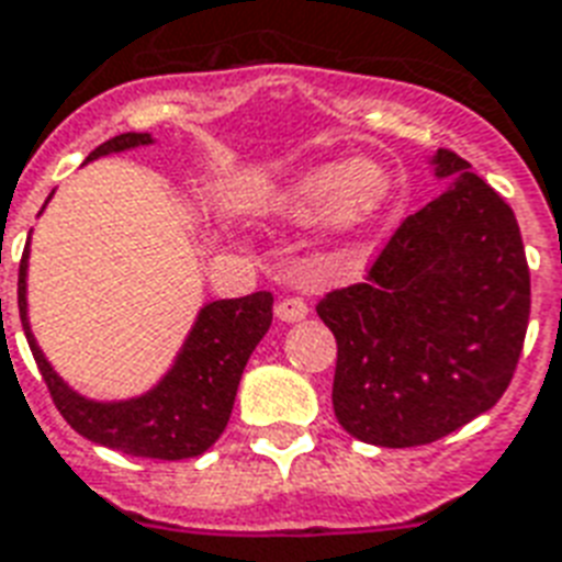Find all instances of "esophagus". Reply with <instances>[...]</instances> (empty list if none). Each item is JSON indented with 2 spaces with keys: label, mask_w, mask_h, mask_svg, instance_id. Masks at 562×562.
I'll list each match as a JSON object with an SVG mask.
<instances>
[{
  "label": "esophagus",
  "mask_w": 562,
  "mask_h": 562,
  "mask_svg": "<svg viewBox=\"0 0 562 562\" xmlns=\"http://www.w3.org/2000/svg\"><path fill=\"white\" fill-rule=\"evenodd\" d=\"M306 315H310V306H306V300L282 297L280 303H277V318H280V321H289V324H294V321H303Z\"/></svg>",
  "instance_id": "esophagus-1"
}]
</instances>
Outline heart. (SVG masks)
I'll list each match as a JSON object with an SVG mask.
<instances>
[{
  "label": "heart",
  "mask_w": 562,
  "mask_h": 562,
  "mask_svg": "<svg viewBox=\"0 0 562 562\" xmlns=\"http://www.w3.org/2000/svg\"><path fill=\"white\" fill-rule=\"evenodd\" d=\"M392 196V177L376 161H327L310 167L271 196V212L289 221L327 214L333 233L357 235L380 217Z\"/></svg>",
  "instance_id": "obj_1"
}]
</instances>
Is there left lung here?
I'll return each mask as SVG.
<instances>
[{
  "mask_svg": "<svg viewBox=\"0 0 562 562\" xmlns=\"http://www.w3.org/2000/svg\"><path fill=\"white\" fill-rule=\"evenodd\" d=\"M434 167L448 191L397 226L366 280L315 306L338 345V424L380 448L436 442L492 409L528 333L516 214L451 149Z\"/></svg>",
  "mask_w": 562,
  "mask_h": 562,
  "instance_id": "8db88e82",
  "label": "left lung"
}]
</instances>
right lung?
<instances>
[{"mask_svg": "<svg viewBox=\"0 0 562 562\" xmlns=\"http://www.w3.org/2000/svg\"><path fill=\"white\" fill-rule=\"evenodd\" d=\"M144 144H153V135L123 132L93 149L88 161L109 156V153L144 147ZM25 271H29V244L20 259V280H16L20 321H23L34 362L41 368L43 383L53 395V404L76 434L128 457H147V460L200 457L221 439L233 413L244 366L271 327V291L205 303L196 315L194 329L188 333L186 345L179 350L177 362L156 389L132 401L100 404L72 392L37 348L29 329V315H25V306H29Z\"/></svg>", "mask_w": 562, "mask_h": 562, "instance_id": "right-lung-1", "label": "right lung"}]
</instances>
